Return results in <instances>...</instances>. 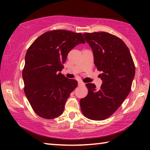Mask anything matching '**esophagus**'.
<instances>
[{
	"label": "esophagus",
	"mask_w": 150,
	"mask_h": 150,
	"mask_svg": "<svg viewBox=\"0 0 150 150\" xmlns=\"http://www.w3.org/2000/svg\"><path fill=\"white\" fill-rule=\"evenodd\" d=\"M78 85H79V86H83V85H85V83L81 82V81H79Z\"/></svg>",
	"instance_id": "1"
}]
</instances>
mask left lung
Returning a JSON list of instances; mask_svg holds the SVG:
<instances>
[{
    "label": "left lung",
    "mask_w": 150,
    "mask_h": 150,
    "mask_svg": "<svg viewBox=\"0 0 150 150\" xmlns=\"http://www.w3.org/2000/svg\"><path fill=\"white\" fill-rule=\"evenodd\" d=\"M93 50L94 62L103 84L98 91L87 83L88 94L81 98L80 106L86 118L105 120L115 112L131 91L135 76V65L128 47L122 40L105 32L84 33Z\"/></svg>",
    "instance_id": "1"
}]
</instances>
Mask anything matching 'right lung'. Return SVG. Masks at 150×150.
<instances>
[{"label": "right lung", "instance_id": "obj_1", "mask_svg": "<svg viewBox=\"0 0 150 150\" xmlns=\"http://www.w3.org/2000/svg\"><path fill=\"white\" fill-rule=\"evenodd\" d=\"M85 43L81 33L54 30L42 34L28 49L22 71L24 91L40 117L50 120L62 115L77 81L66 78L60 71L68 53Z\"/></svg>", "mask_w": 150, "mask_h": 150}]
</instances>
